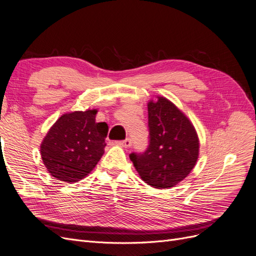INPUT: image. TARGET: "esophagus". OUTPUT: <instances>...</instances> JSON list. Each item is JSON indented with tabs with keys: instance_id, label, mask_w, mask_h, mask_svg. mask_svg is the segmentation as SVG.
Here are the masks:
<instances>
[{
	"instance_id": "1",
	"label": "esophagus",
	"mask_w": 256,
	"mask_h": 256,
	"mask_svg": "<svg viewBox=\"0 0 256 256\" xmlns=\"http://www.w3.org/2000/svg\"><path fill=\"white\" fill-rule=\"evenodd\" d=\"M118 144L120 145L122 147H125V148H129V147L131 146V140L130 138H126V140L118 142Z\"/></svg>"
}]
</instances>
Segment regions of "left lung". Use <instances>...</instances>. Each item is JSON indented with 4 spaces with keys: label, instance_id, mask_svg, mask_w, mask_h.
<instances>
[{
    "label": "left lung",
    "instance_id": "left-lung-1",
    "mask_svg": "<svg viewBox=\"0 0 256 256\" xmlns=\"http://www.w3.org/2000/svg\"><path fill=\"white\" fill-rule=\"evenodd\" d=\"M150 145L130 160L142 180L157 189H168L182 182L196 166L200 141L184 113L164 96L147 104Z\"/></svg>",
    "mask_w": 256,
    "mask_h": 256
}]
</instances>
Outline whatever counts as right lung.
<instances>
[{
    "label": "right lung",
    "mask_w": 256,
    "mask_h": 256,
    "mask_svg": "<svg viewBox=\"0 0 256 256\" xmlns=\"http://www.w3.org/2000/svg\"><path fill=\"white\" fill-rule=\"evenodd\" d=\"M98 110L65 113L53 124L40 145L47 171L56 180L76 182L86 177L104 152L108 125L96 122Z\"/></svg>",
    "instance_id": "1"
}]
</instances>
